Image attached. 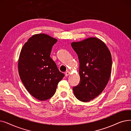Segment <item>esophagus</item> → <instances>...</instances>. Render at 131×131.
I'll list each match as a JSON object with an SVG mask.
<instances>
[{"label": "esophagus", "mask_w": 131, "mask_h": 131, "mask_svg": "<svg viewBox=\"0 0 131 131\" xmlns=\"http://www.w3.org/2000/svg\"><path fill=\"white\" fill-rule=\"evenodd\" d=\"M70 72H69V71H67L66 73H65V76L66 77H68V75H69L70 74Z\"/></svg>", "instance_id": "34e87169"}]
</instances>
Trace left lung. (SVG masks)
I'll return each mask as SVG.
<instances>
[{
  "mask_svg": "<svg viewBox=\"0 0 131 131\" xmlns=\"http://www.w3.org/2000/svg\"><path fill=\"white\" fill-rule=\"evenodd\" d=\"M71 46L78 55L80 82L73 87L78 100L89 102L94 99L106 88L111 77V53L104 42L95 37L73 42Z\"/></svg>",
  "mask_w": 131,
  "mask_h": 131,
  "instance_id": "left-lung-1",
  "label": "left lung"
}]
</instances>
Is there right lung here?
<instances>
[{"mask_svg": "<svg viewBox=\"0 0 131 131\" xmlns=\"http://www.w3.org/2000/svg\"><path fill=\"white\" fill-rule=\"evenodd\" d=\"M57 39L46 34H36L23 45L18 61L19 77L27 91L36 99L44 101L56 92L65 75L50 57Z\"/></svg>", "mask_w": 131, "mask_h": 131, "instance_id": "right-lung-1", "label": "right lung"}]
</instances>
